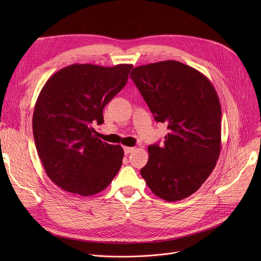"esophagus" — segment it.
<instances>
[{
  "instance_id": "34e87169",
  "label": "esophagus",
  "mask_w": 261,
  "mask_h": 261,
  "mask_svg": "<svg viewBox=\"0 0 261 261\" xmlns=\"http://www.w3.org/2000/svg\"><path fill=\"white\" fill-rule=\"evenodd\" d=\"M123 151H125V154H129L132 151H134V148H132V147H123Z\"/></svg>"
}]
</instances>
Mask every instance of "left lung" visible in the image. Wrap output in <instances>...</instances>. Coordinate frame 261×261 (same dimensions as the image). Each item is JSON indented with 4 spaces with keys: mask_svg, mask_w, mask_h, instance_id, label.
Here are the masks:
<instances>
[{
    "mask_svg": "<svg viewBox=\"0 0 261 261\" xmlns=\"http://www.w3.org/2000/svg\"><path fill=\"white\" fill-rule=\"evenodd\" d=\"M130 78L169 133L148 147L141 174L159 198L183 200L206 181L221 150V106L210 79L174 60L134 67Z\"/></svg>",
    "mask_w": 261,
    "mask_h": 261,
    "instance_id": "left-lung-1",
    "label": "left lung"
}]
</instances>
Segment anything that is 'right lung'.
Listing matches in <instances>:
<instances>
[{
	"instance_id": "1",
	"label": "right lung",
	"mask_w": 261,
	"mask_h": 261,
	"mask_svg": "<svg viewBox=\"0 0 261 261\" xmlns=\"http://www.w3.org/2000/svg\"><path fill=\"white\" fill-rule=\"evenodd\" d=\"M132 64H72L51 75L34 109L38 155L49 179L82 197L102 191L120 169L123 150L96 136L106 105L125 87Z\"/></svg>"
}]
</instances>
